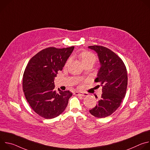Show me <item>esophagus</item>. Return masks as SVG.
<instances>
[{"instance_id": "1", "label": "esophagus", "mask_w": 150, "mask_h": 150, "mask_svg": "<svg viewBox=\"0 0 150 150\" xmlns=\"http://www.w3.org/2000/svg\"><path fill=\"white\" fill-rule=\"evenodd\" d=\"M74 94L76 96H82V97H85L87 96L88 94L87 93H79V92H75Z\"/></svg>"}]
</instances>
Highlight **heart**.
Returning <instances> with one entry per match:
<instances>
[{
	"instance_id": "obj_1",
	"label": "heart",
	"mask_w": 150,
	"mask_h": 150,
	"mask_svg": "<svg viewBox=\"0 0 150 150\" xmlns=\"http://www.w3.org/2000/svg\"><path fill=\"white\" fill-rule=\"evenodd\" d=\"M79 58L80 59L81 61L82 62V63H83V65H94L95 63V62L97 60V57L96 56V55L94 54H93V53L88 52V51H83L82 52H81L79 55H78ZM71 59L69 58L66 63L65 65L67 66L68 64L70 63Z\"/></svg>"
}]
</instances>
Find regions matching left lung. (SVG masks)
<instances>
[{
    "label": "left lung",
    "mask_w": 150,
    "mask_h": 150,
    "mask_svg": "<svg viewBox=\"0 0 150 150\" xmlns=\"http://www.w3.org/2000/svg\"><path fill=\"white\" fill-rule=\"evenodd\" d=\"M88 47L98 54L101 68L95 82H100L102 94L97 104L90 110L98 118L113 114L120 105L124 98L127 84V75L123 60L109 49L101 46Z\"/></svg>",
    "instance_id": "obj_1"
}]
</instances>
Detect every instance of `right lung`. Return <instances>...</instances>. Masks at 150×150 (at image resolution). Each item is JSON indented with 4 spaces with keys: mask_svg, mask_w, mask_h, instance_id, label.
<instances>
[{
    "mask_svg": "<svg viewBox=\"0 0 150 150\" xmlns=\"http://www.w3.org/2000/svg\"><path fill=\"white\" fill-rule=\"evenodd\" d=\"M74 46L42 49L28 62L23 75V88L32 109L45 119L58 116L65 110L72 94L54 90V79L74 50Z\"/></svg>",
    "mask_w": 150,
    "mask_h": 150,
    "instance_id": "add662e5",
    "label": "right lung"
}]
</instances>
